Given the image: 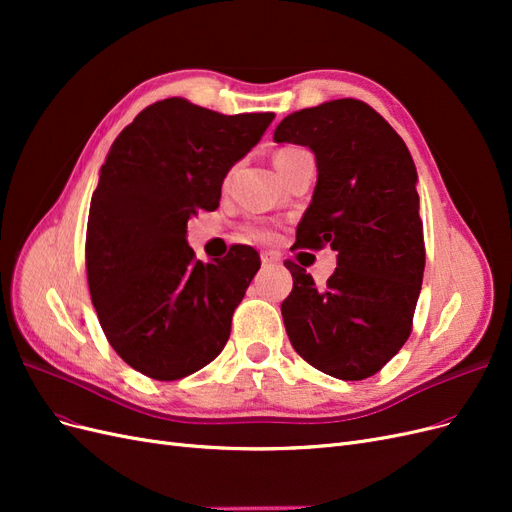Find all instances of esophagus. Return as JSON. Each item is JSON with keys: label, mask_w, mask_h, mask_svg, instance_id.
Listing matches in <instances>:
<instances>
[{"label": "esophagus", "mask_w": 512, "mask_h": 512, "mask_svg": "<svg viewBox=\"0 0 512 512\" xmlns=\"http://www.w3.org/2000/svg\"><path fill=\"white\" fill-rule=\"evenodd\" d=\"M260 262H262V267H273V265H277V262H280V258H277L275 254H262Z\"/></svg>", "instance_id": "34e87169"}]
</instances>
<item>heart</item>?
<instances>
[{
	"mask_svg": "<svg viewBox=\"0 0 512 512\" xmlns=\"http://www.w3.org/2000/svg\"><path fill=\"white\" fill-rule=\"evenodd\" d=\"M299 153H303V151L301 149H282V151H277L275 153V166H282L290 158L299 156ZM247 235H250L256 241H265V239H269V230L267 228H260V226H254V228L247 230Z\"/></svg>",
	"mask_w": 512,
	"mask_h": 512,
	"instance_id": "1",
	"label": "heart"
}]
</instances>
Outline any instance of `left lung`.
<instances>
[{
	"label": "left lung",
	"mask_w": 512,
	"mask_h": 512,
	"mask_svg": "<svg viewBox=\"0 0 512 512\" xmlns=\"http://www.w3.org/2000/svg\"><path fill=\"white\" fill-rule=\"evenodd\" d=\"M275 143L309 147L318 181L297 243L331 245L337 267L318 288L294 262L282 316L299 356L339 380L374 376L406 344L425 271L416 166L401 136L361 100L292 113Z\"/></svg>",
	"instance_id": "1"
}]
</instances>
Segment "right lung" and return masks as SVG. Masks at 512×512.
<instances>
[{
	"label": "right lung",
	"instance_id": "right-lung-1",
	"mask_svg": "<svg viewBox=\"0 0 512 512\" xmlns=\"http://www.w3.org/2000/svg\"><path fill=\"white\" fill-rule=\"evenodd\" d=\"M273 117L166 98L121 130L100 168L85 245L91 303L108 344L153 380L194 374L228 342L260 258L232 245L222 260H196L188 220L218 209L228 170Z\"/></svg>",
	"mask_w": 512,
	"mask_h": 512
}]
</instances>
